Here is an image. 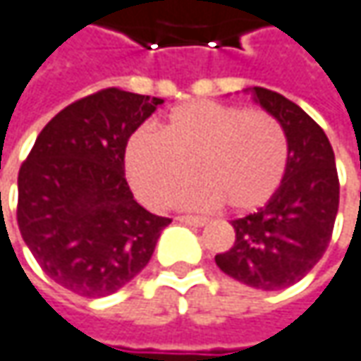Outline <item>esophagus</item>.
<instances>
[{
	"mask_svg": "<svg viewBox=\"0 0 361 361\" xmlns=\"http://www.w3.org/2000/svg\"><path fill=\"white\" fill-rule=\"evenodd\" d=\"M178 221H185V224H191V226H205L209 219L203 218V216H178Z\"/></svg>",
	"mask_w": 361,
	"mask_h": 361,
	"instance_id": "1",
	"label": "esophagus"
}]
</instances>
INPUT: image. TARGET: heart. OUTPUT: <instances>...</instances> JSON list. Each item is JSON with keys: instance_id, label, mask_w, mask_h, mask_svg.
I'll list each match as a JSON object with an SVG mask.
<instances>
[{"instance_id": "1", "label": "heart", "mask_w": 361, "mask_h": 361, "mask_svg": "<svg viewBox=\"0 0 361 361\" xmlns=\"http://www.w3.org/2000/svg\"><path fill=\"white\" fill-rule=\"evenodd\" d=\"M290 164L283 125L265 111L195 100L170 111L160 135L137 129L125 145V172L149 205H164L189 178L201 180L178 197L187 205L252 212L279 191Z\"/></svg>"}]
</instances>
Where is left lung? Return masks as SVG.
Returning a JSON list of instances; mask_svg holds the SVG:
<instances>
[{"label": "left lung", "instance_id": "left-lung-1", "mask_svg": "<svg viewBox=\"0 0 361 361\" xmlns=\"http://www.w3.org/2000/svg\"><path fill=\"white\" fill-rule=\"evenodd\" d=\"M290 142V164L279 191L255 214L232 219L236 240L216 255V265L257 290L294 286L312 269L333 236L339 209L335 154L321 125L296 102L267 88H252Z\"/></svg>", "mask_w": 361, "mask_h": 361}]
</instances>
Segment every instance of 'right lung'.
<instances>
[{
    "instance_id": "add662e5",
    "label": "right lung",
    "mask_w": 361,
    "mask_h": 361,
    "mask_svg": "<svg viewBox=\"0 0 361 361\" xmlns=\"http://www.w3.org/2000/svg\"><path fill=\"white\" fill-rule=\"evenodd\" d=\"M162 98L104 88L53 116L18 172V228L42 271L86 298L115 294L149 263L170 218L133 199L125 145Z\"/></svg>"
}]
</instances>
